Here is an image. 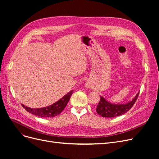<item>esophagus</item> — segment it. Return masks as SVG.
Wrapping results in <instances>:
<instances>
[{
    "label": "esophagus",
    "instance_id": "esophagus-1",
    "mask_svg": "<svg viewBox=\"0 0 159 159\" xmlns=\"http://www.w3.org/2000/svg\"><path fill=\"white\" fill-rule=\"evenodd\" d=\"M88 86H89V85H87V87H88Z\"/></svg>",
    "mask_w": 159,
    "mask_h": 159
}]
</instances>
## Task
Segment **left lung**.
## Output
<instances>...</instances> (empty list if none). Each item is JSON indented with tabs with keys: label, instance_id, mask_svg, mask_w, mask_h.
Returning a JSON list of instances; mask_svg holds the SVG:
<instances>
[{
	"label": "left lung",
	"instance_id": "1",
	"mask_svg": "<svg viewBox=\"0 0 159 159\" xmlns=\"http://www.w3.org/2000/svg\"><path fill=\"white\" fill-rule=\"evenodd\" d=\"M139 93H138L135 98L130 102L125 104L119 105L111 103L105 98L100 96L101 99L97 108H96V111L103 117H114L119 116V115L125 113L131 109L137 99Z\"/></svg>",
	"mask_w": 159,
	"mask_h": 159
}]
</instances>
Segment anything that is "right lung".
I'll list each match as a JSON object with an SVG mask.
<instances>
[{"label":"right lung","mask_w":159,"mask_h":159,"mask_svg":"<svg viewBox=\"0 0 159 159\" xmlns=\"http://www.w3.org/2000/svg\"><path fill=\"white\" fill-rule=\"evenodd\" d=\"M74 91H70L69 93H67L63 98L57 101L56 103L46 107L33 109L25 106L22 105V106L25 108L28 112L33 115H35L38 117L46 118V117H54L56 115H59L62 111L64 109L66 106L68 104L69 100L71 98V95L73 94Z\"/></svg>","instance_id":"1"}]
</instances>
